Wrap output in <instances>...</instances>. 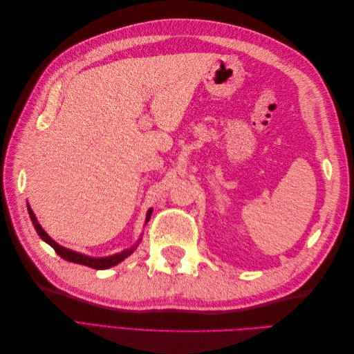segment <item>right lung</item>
<instances>
[{
  "label": "right lung",
  "mask_w": 354,
  "mask_h": 354,
  "mask_svg": "<svg viewBox=\"0 0 354 354\" xmlns=\"http://www.w3.org/2000/svg\"><path fill=\"white\" fill-rule=\"evenodd\" d=\"M28 211H29V217L32 220V224H34V227L37 230V233L39 234V238L42 241H46L53 250L56 251L57 255H60L63 260L66 261H71V263H77V264H82V266H87V267H91V269H95V270H103V269H109V267L112 266H116L118 263H121L122 260H125L128 255H131L133 251L136 250V246L138 245H134L133 248L130 250H125L120 254H115V255H111V257H104V259H93V257H87L84 254H80V252H75V251H71L68 248H63L62 245L56 243L55 241H53L48 234L42 230V227L39 226V223L37 221V217L34 211L30 209V207L28 205ZM151 214H152V209L147 211V217H146V221H149V218H151Z\"/></svg>",
  "instance_id": "1"
}]
</instances>
